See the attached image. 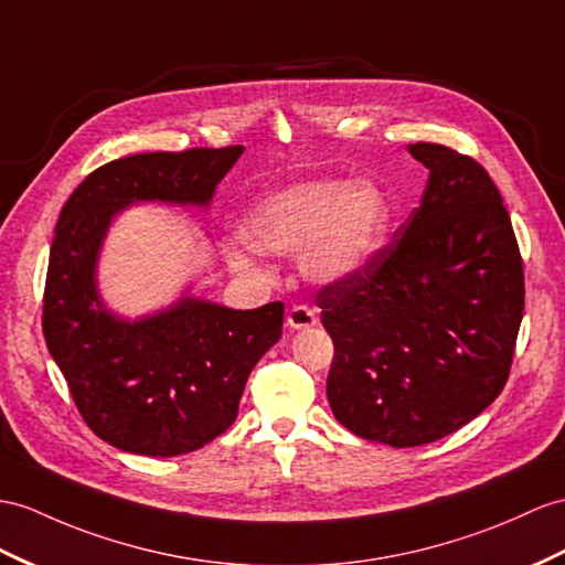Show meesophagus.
Listing matches in <instances>:
<instances>
[{
    "mask_svg": "<svg viewBox=\"0 0 565 565\" xmlns=\"http://www.w3.org/2000/svg\"><path fill=\"white\" fill-rule=\"evenodd\" d=\"M287 326L292 330H305L316 326V311L305 307V305H295L290 311H287Z\"/></svg>",
    "mask_w": 565,
    "mask_h": 565,
    "instance_id": "obj_1",
    "label": "esophagus"
}]
</instances>
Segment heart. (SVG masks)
I'll return each mask as SVG.
<instances>
[{"label":"heart","mask_w":565,"mask_h":565,"mask_svg":"<svg viewBox=\"0 0 565 565\" xmlns=\"http://www.w3.org/2000/svg\"><path fill=\"white\" fill-rule=\"evenodd\" d=\"M393 209L386 191L350 177L307 179L275 189L246 213L244 237L266 254L299 252V273L319 287H335L364 273L388 242ZM235 266L252 270L242 249Z\"/></svg>","instance_id":"obj_1"}]
</instances>
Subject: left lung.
<instances>
[{
  "label": "left lung",
  "mask_w": 565,
  "mask_h": 565,
  "mask_svg": "<svg viewBox=\"0 0 565 565\" xmlns=\"http://www.w3.org/2000/svg\"><path fill=\"white\" fill-rule=\"evenodd\" d=\"M429 170L419 209L364 273L323 287L335 419L366 441L412 448L481 415L503 391L525 278L497 184L472 158L412 143Z\"/></svg>",
  "instance_id": "1"
}]
</instances>
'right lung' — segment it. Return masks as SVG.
Here are the masks:
<instances>
[{"mask_svg":"<svg viewBox=\"0 0 565 565\" xmlns=\"http://www.w3.org/2000/svg\"><path fill=\"white\" fill-rule=\"evenodd\" d=\"M244 146L141 153L103 164L64 203L50 249L43 333L86 424L150 458L203 448L237 419L252 369L282 335V301L230 309L189 290L127 319L105 305L98 260L134 203L209 209Z\"/></svg>","mask_w":565,"mask_h":565,"instance_id":"add662e5","label":"right lung"}]
</instances>
